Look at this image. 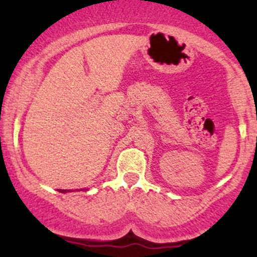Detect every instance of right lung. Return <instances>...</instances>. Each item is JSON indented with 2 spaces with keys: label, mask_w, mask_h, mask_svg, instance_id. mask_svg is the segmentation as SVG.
Listing matches in <instances>:
<instances>
[{
  "label": "right lung",
  "mask_w": 257,
  "mask_h": 257,
  "mask_svg": "<svg viewBox=\"0 0 257 257\" xmlns=\"http://www.w3.org/2000/svg\"><path fill=\"white\" fill-rule=\"evenodd\" d=\"M60 192H69V190H60Z\"/></svg>",
  "instance_id": "add662e5"
}]
</instances>
